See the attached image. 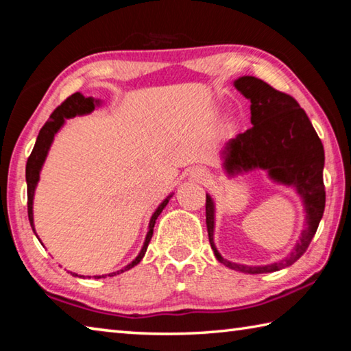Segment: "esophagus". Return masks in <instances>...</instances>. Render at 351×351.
<instances>
[{
	"label": "esophagus",
	"mask_w": 351,
	"mask_h": 351,
	"mask_svg": "<svg viewBox=\"0 0 351 351\" xmlns=\"http://www.w3.org/2000/svg\"><path fill=\"white\" fill-rule=\"evenodd\" d=\"M192 173H193L195 178H198V180H206V178H207V171L203 170V169H195Z\"/></svg>",
	"instance_id": "34e87169"
}]
</instances>
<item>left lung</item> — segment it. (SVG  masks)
<instances>
[{"mask_svg":"<svg viewBox=\"0 0 351 351\" xmlns=\"http://www.w3.org/2000/svg\"><path fill=\"white\" fill-rule=\"evenodd\" d=\"M234 85L251 100L252 127L226 144L224 169L229 173L251 169L268 170L272 180L297 189L306 209V228L287 258L272 265L246 266L224 260L217 251L213 245V203L206 195L207 234L217 260L246 274H265L287 268L299 260L316 234L325 210V153L311 121L293 96L277 91L252 75L240 77Z\"/></svg>","mask_w":351,"mask_h":351,"instance_id":"left-lung-1","label":"left lung"}]
</instances>
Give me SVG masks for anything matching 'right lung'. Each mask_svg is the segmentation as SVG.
<instances>
[{
  "mask_svg": "<svg viewBox=\"0 0 351 351\" xmlns=\"http://www.w3.org/2000/svg\"><path fill=\"white\" fill-rule=\"evenodd\" d=\"M97 100L94 102L93 97H83L80 93H75L73 94V96H69L66 100H63V102L57 106V108L54 110V112H52L49 121H47L43 127H41L40 133H38V138H37V142H35L34 145V150L31 153V156L27 158V162H26V182H27V215H29V221H31V226H32V230L35 232L34 229V217H32V201H34V192H35V186H37L38 182V178H40V170H41V165H43L45 159H46V154H47V150H49V147L52 144V139H54L56 133L60 130V127L63 125L64 119L68 117H74L77 114H86V112H91L94 110V106H96ZM171 197V195H170ZM165 198L161 206L158 207L156 212L153 213V217L150 219V224H148V234H147V239H145V243H144V247H142V251L139 252L138 257H136L132 263H130L128 266H125V268L117 271L119 272H123L127 271L130 268H133V266H136L139 263V261L142 260V257L145 255V251L148 247V243H150L152 237H153V228H154V223H156V219L159 217V213L162 212V209L165 206H167L169 203V198ZM71 274L75 276V277H80L74 274V272H71ZM111 276H116V272H112ZM105 276H96V278H102Z\"/></svg>",
  "mask_w": 351,
  "mask_h": 351,
  "instance_id": "obj_1",
  "label": "right lung"
}]
</instances>
